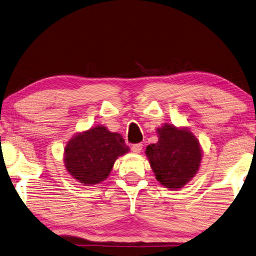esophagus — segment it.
<instances>
[{"instance_id": "34e87169", "label": "esophagus", "mask_w": 256, "mask_h": 256, "mask_svg": "<svg viewBox=\"0 0 256 256\" xmlns=\"http://www.w3.org/2000/svg\"><path fill=\"white\" fill-rule=\"evenodd\" d=\"M142 144L141 143H138V144H133L132 146V151L134 153H140L141 150H142Z\"/></svg>"}]
</instances>
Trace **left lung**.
<instances>
[{
    "mask_svg": "<svg viewBox=\"0 0 256 256\" xmlns=\"http://www.w3.org/2000/svg\"><path fill=\"white\" fill-rule=\"evenodd\" d=\"M156 143L146 146V154L156 179L166 188L180 189L198 172L202 150L188 128L166 123L156 128Z\"/></svg>",
    "mask_w": 256,
    "mask_h": 256,
    "instance_id": "left-lung-1",
    "label": "left lung"
}]
</instances>
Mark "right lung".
I'll use <instances>...</instances> for the list:
<instances>
[{"label": "right lung", "mask_w": 256, "mask_h": 256, "mask_svg": "<svg viewBox=\"0 0 256 256\" xmlns=\"http://www.w3.org/2000/svg\"><path fill=\"white\" fill-rule=\"evenodd\" d=\"M128 151L120 134L96 125L77 133L67 142L64 164L68 174L78 182L92 186L108 178L116 159Z\"/></svg>", "instance_id": "1"}]
</instances>
